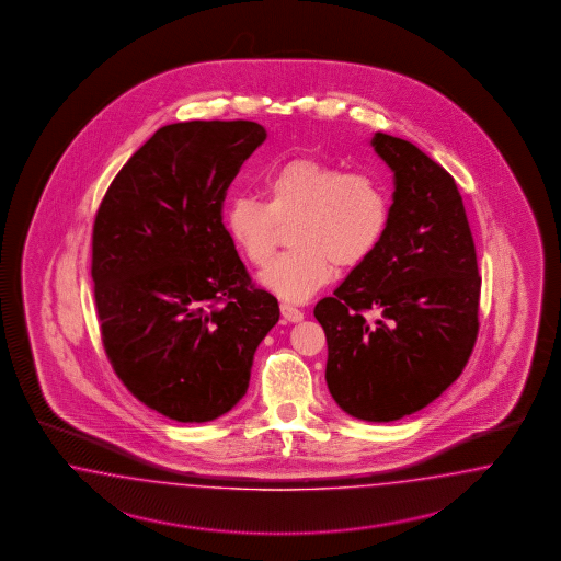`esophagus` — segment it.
I'll return each instance as SVG.
<instances>
[{
    "mask_svg": "<svg viewBox=\"0 0 561 561\" xmlns=\"http://www.w3.org/2000/svg\"><path fill=\"white\" fill-rule=\"evenodd\" d=\"M282 317L288 321V323H300L305 319V312L298 310L296 306L289 305V302H282Z\"/></svg>",
    "mask_w": 561,
    "mask_h": 561,
    "instance_id": "esophagus-1",
    "label": "esophagus"
}]
</instances>
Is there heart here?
<instances>
[{"label":"heart","mask_w":561,"mask_h":561,"mask_svg":"<svg viewBox=\"0 0 561 561\" xmlns=\"http://www.w3.org/2000/svg\"><path fill=\"white\" fill-rule=\"evenodd\" d=\"M289 226L288 253L261 273V284L289 302H305L337 267L373 255L389 224V197L366 172H343L317 158H294L263 179V202L234 197L226 230L256 267L272 261L279 226Z\"/></svg>","instance_id":"1"}]
</instances>
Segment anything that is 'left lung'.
Listing matches in <instances>:
<instances>
[{"mask_svg": "<svg viewBox=\"0 0 561 561\" xmlns=\"http://www.w3.org/2000/svg\"><path fill=\"white\" fill-rule=\"evenodd\" d=\"M370 146L392 170L389 224L314 317L335 403L356 420L394 422L438 399L469 362L481 277L455 179L401 137L374 134Z\"/></svg>", "mask_w": 561, "mask_h": 561, "instance_id": "8db88e82", "label": "left lung"}]
</instances>
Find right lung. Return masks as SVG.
<instances>
[{"instance_id":"1","label":"right lung","mask_w":561,"mask_h":561,"mask_svg":"<svg viewBox=\"0 0 561 561\" xmlns=\"http://www.w3.org/2000/svg\"><path fill=\"white\" fill-rule=\"evenodd\" d=\"M255 121L160 127L102 199L92 279L102 343L146 408L183 424L244 397L259 343L279 321L221 224L224 193L265 141Z\"/></svg>"}]
</instances>
